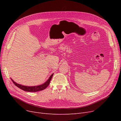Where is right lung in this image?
Returning <instances> with one entry per match:
<instances>
[{"label":"right lung","instance_id":"1","mask_svg":"<svg viewBox=\"0 0 121 121\" xmlns=\"http://www.w3.org/2000/svg\"><path fill=\"white\" fill-rule=\"evenodd\" d=\"M53 74H52L50 75V77L48 78V79L45 82V83L39 86H24L21 84H19L17 83L16 82L14 81L11 78L12 81L13 82V83L17 86L18 88H20L21 89L24 91H27V92H36L38 91H40L44 90V89H46L49 84L50 82L51 79L52 78V77L53 76Z\"/></svg>","mask_w":121,"mask_h":121}]
</instances>
